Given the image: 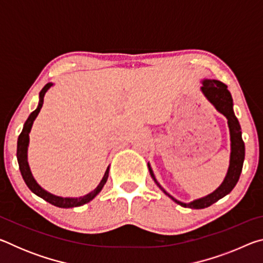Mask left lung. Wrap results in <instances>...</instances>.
Here are the masks:
<instances>
[{
	"instance_id": "1",
	"label": "left lung",
	"mask_w": 263,
	"mask_h": 263,
	"mask_svg": "<svg viewBox=\"0 0 263 263\" xmlns=\"http://www.w3.org/2000/svg\"><path fill=\"white\" fill-rule=\"evenodd\" d=\"M201 90L203 95L206 97V100L215 106V109L218 112L224 115L228 118V125L230 130V141H231V153H230V164L228 173H226L224 181L218 188L212 191L204 197L194 199L189 203L181 202L179 199L173 197L169 195L166 190H164L159 182L155 179V175L152 171L151 164L147 163L149 174L152 176L155 183L161 189L164 194H166L169 198H172L175 203L183 208H190V209H204L212 205L213 203L219 201L224 196L229 195L232 189L238 183L240 174L242 171V164L245 160V144L242 141L241 137V127L238 118L235 117L233 111V100L231 96V92L228 90V86L224 84L218 80H211V79H204L202 80Z\"/></svg>"
}]
</instances>
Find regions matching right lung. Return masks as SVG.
Segmentation results:
<instances>
[{"instance_id": "1", "label": "right lung", "mask_w": 263, "mask_h": 263, "mask_svg": "<svg viewBox=\"0 0 263 263\" xmlns=\"http://www.w3.org/2000/svg\"><path fill=\"white\" fill-rule=\"evenodd\" d=\"M53 84L54 83L48 82L46 86L42 89L41 92H39V102H38L37 109L30 114L28 119H26V122L24 123L23 130H22L21 135L18 137V140H17V161H18L20 171H21L22 176H23L24 182L33 194L39 196L41 198L45 199L46 202L58 208H64V209L77 208L92 201V199H94L96 196L101 193V190L103 189L104 184L106 183V181H108L110 166L106 168V171L104 173L103 177H102L100 184L97 185L94 190H91L90 193L84 196H81V197H61V196L53 195L51 193H48V191H46L44 188H42V186L38 184V182L35 181L32 173H31V169L28 162V147L30 142L29 133L31 132V128H32L34 119L37 118L39 111L42 109L43 103H44V97H45V94L47 92L48 89L53 87Z\"/></svg>"}]
</instances>
